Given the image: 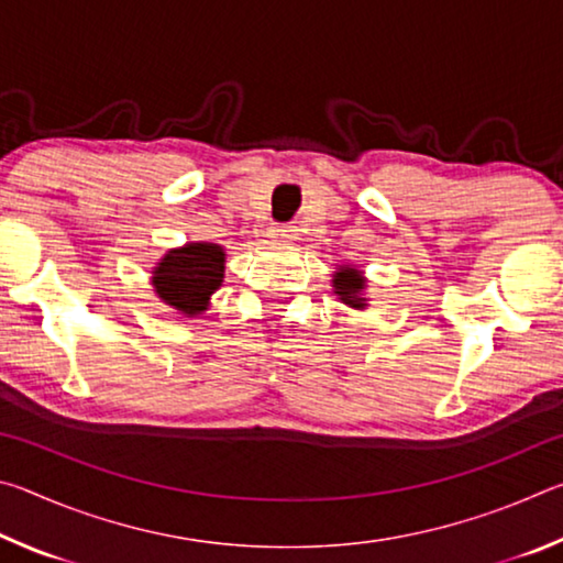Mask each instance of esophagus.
Returning a JSON list of instances; mask_svg holds the SVG:
<instances>
[{
    "mask_svg": "<svg viewBox=\"0 0 563 563\" xmlns=\"http://www.w3.org/2000/svg\"><path fill=\"white\" fill-rule=\"evenodd\" d=\"M295 228L292 225H273L271 228V238L275 243H283V245H288L290 241H295Z\"/></svg>",
    "mask_w": 563,
    "mask_h": 563,
    "instance_id": "34e87169",
    "label": "esophagus"
}]
</instances>
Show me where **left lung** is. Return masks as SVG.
Returning a JSON list of instances; mask_svg holds the SVG:
<instances>
[{"instance_id":"1","label":"left lung","mask_w":563,"mask_h":563,"mask_svg":"<svg viewBox=\"0 0 563 563\" xmlns=\"http://www.w3.org/2000/svg\"><path fill=\"white\" fill-rule=\"evenodd\" d=\"M332 292L338 295L340 302H345L352 310H365L367 308V278L365 273L355 265H338L332 273Z\"/></svg>"}]
</instances>
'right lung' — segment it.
<instances>
[{"label": "right lung", "instance_id": "right-lung-1", "mask_svg": "<svg viewBox=\"0 0 563 563\" xmlns=\"http://www.w3.org/2000/svg\"><path fill=\"white\" fill-rule=\"evenodd\" d=\"M223 278V245L203 241L170 247L151 268V288L156 298L186 318H198L211 308L213 292L221 288Z\"/></svg>", "mask_w": 563, "mask_h": 563}]
</instances>
